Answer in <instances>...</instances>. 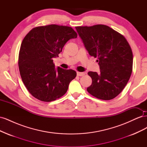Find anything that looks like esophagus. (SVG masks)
<instances>
[{
  "mask_svg": "<svg viewBox=\"0 0 147 147\" xmlns=\"http://www.w3.org/2000/svg\"><path fill=\"white\" fill-rule=\"evenodd\" d=\"M77 76H79V77H82V76H83V75L85 74L84 72H77Z\"/></svg>",
  "mask_w": 147,
  "mask_h": 147,
  "instance_id": "1",
  "label": "esophagus"
}]
</instances>
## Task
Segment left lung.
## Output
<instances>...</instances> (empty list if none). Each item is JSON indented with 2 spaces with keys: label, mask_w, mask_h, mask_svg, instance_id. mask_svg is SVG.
<instances>
[{
  "label": "left lung",
  "mask_w": 147,
  "mask_h": 147,
  "mask_svg": "<svg viewBox=\"0 0 147 147\" xmlns=\"http://www.w3.org/2000/svg\"><path fill=\"white\" fill-rule=\"evenodd\" d=\"M90 56L97 57L100 73L89 72L90 94L102 100L117 97L126 86L132 71L131 48L123 35L109 26L97 24L75 27Z\"/></svg>",
  "instance_id": "obj_1"
}]
</instances>
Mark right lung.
Returning <instances> with one entry per match:
<instances>
[{"mask_svg": "<svg viewBox=\"0 0 147 147\" xmlns=\"http://www.w3.org/2000/svg\"><path fill=\"white\" fill-rule=\"evenodd\" d=\"M77 37L69 26L50 24L30 30L21 43L18 66L23 83L30 94L41 101L51 102L65 94L77 76L72 69H55L53 57L69 40Z\"/></svg>", "mask_w": 147, "mask_h": 147, "instance_id": "1", "label": "right lung"}]
</instances>
